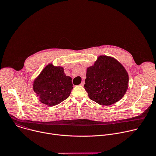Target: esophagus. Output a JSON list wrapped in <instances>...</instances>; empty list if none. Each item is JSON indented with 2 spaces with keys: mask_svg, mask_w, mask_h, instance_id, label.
Segmentation results:
<instances>
[{
  "mask_svg": "<svg viewBox=\"0 0 156 156\" xmlns=\"http://www.w3.org/2000/svg\"><path fill=\"white\" fill-rule=\"evenodd\" d=\"M84 81H82V82L81 83V84H80L81 86H84Z\"/></svg>",
  "mask_w": 156,
  "mask_h": 156,
  "instance_id": "esophagus-1",
  "label": "esophagus"
}]
</instances>
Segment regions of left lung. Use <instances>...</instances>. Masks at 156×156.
<instances>
[{"instance_id":"left-lung-1","label":"left lung","mask_w":156,"mask_h":156,"mask_svg":"<svg viewBox=\"0 0 156 156\" xmlns=\"http://www.w3.org/2000/svg\"><path fill=\"white\" fill-rule=\"evenodd\" d=\"M128 75L123 66L113 57L101 55L86 70L84 89L92 101L102 105L120 100L128 87Z\"/></svg>"}]
</instances>
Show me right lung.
Segmentation results:
<instances>
[{"label": "right lung", "instance_id": "add662e5", "mask_svg": "<svg viewBox=\"0 0 156 156\" xmlns=\"http://www.w3.org/2000/svg\"><path fill=\"white\" fill-rule=\"evenodd\" d=\"M72 78L66 76L62 66L48 65L33 83V90L39 101L54 106L67 99L72 90Z\"/></svg>", "mask_w": 156, "mask_h": 156}]
</instances>
